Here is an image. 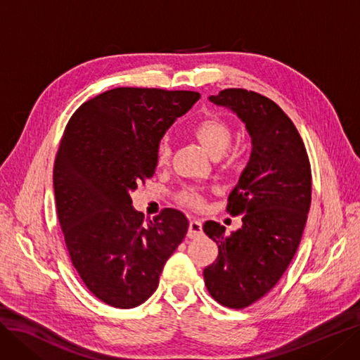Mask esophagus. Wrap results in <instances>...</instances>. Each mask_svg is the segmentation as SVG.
<instances>
[{
	"label": "esophagus",
	"instance_id": "1",
	"mask_svg": "<svg viewBox=\"0 0 360 360\" xmlns=\"http://www.w3.org/2000/svg\"><path fill=\"white\" fill-rule=\"evenodd\" d=\"M202 233H203V225H202V222L198 221V219H195V218H193V219L190 221V227H188L187 236H188L190 238H194V237H197V236H200Z\"/></svg>",
	"mask_w": 360,
	"mask_h": 360
}]
</instances>
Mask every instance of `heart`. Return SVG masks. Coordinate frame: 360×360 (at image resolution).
<instances>
[{"mask_svg": "<svg viewBox=\"0 0 360 360\" xmlns=\"http://www.w3.org/2000/svg\"><path fill=\"white\" fill-rule=\"evenodd\" d=\"M191 133L193 136L198 141V143H200L212 157L222 155L225 151H227L233 139V130L230 124L219 115H206L200 118L198 122L193 124ZM170 155H172V150H170L169 141L162 139L158 142L157 150H155L157 165L166 166L169 163ZM178 197L181 203L191 207H198L203 203L200 194L193 188L182 190Z\"/></svg>", "mask_w": 360, "mask_h": 360, "instance_id": "obj_1", "label": "heart"}]
</instances>
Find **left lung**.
<instances>
[{"label":"left lung","mask_w":360,"mask_h":360,"mask_svg":"<svg viewBox=\"0 0 360 360\" xmlns=\"http://www.w3.org/2000/svg\"><path fill=\"white\" fill-rule=\"evenodd\" d=\"M210 102L231 110L252 139L249 163L229 195L227 210L243 215L242 229L207 221L218 258L203 270L210 297L224 307L245 309L270 292L300 246L311 203V169L292 120L259 93L225 89Z\"/></svg>","instance_id":"left-lung-1"}]
</instances>
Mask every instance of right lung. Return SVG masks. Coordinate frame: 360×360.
Wrapping results in <instances>:
<instances>
[{
    "mask_svg": "<svg viewBox=\"0 0 360 360\" xmlns=\"http://www.w3.org/2000/svg\"><path fill=\"white\" fill-rule=\"evenodd\" d=\"M198 98L118 87L84 102L65 127L53 169L65 245L87 289L115 309L138 307L154 294L187 234V217L172 207L145 225L130 193L154 175L160 139Z\"/></svg>",
    "mask_w": 360,
    "mask_h": 360,
    "instance_id": "add662e5",
    "label": "right lung"
}]
</instances>
